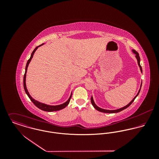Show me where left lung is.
Returning <instances> with one entry per match:
<instances>
[{
  "label": "left lung",
  "mask_w": 159,
  "mask_h": 159,
  "mask_svg": "<svg viewBox=\"0 0 159 159\" xmlns=\"http://www.w3.org/2000/svg\"><path fill=\"white\" fill-rule=\"evenodd\" d=\"M132 52H133L136 55V56H135V57H136V60H137V62H138V66H139V69H140L141 72L142 73V72H143V71H142L141 66H140V57H139V54L136 52L135 50H134V49H132ZM141 86H142V83H141L140 88H139V91L138 92V93H137L136 96H135V97L132 99V100L129 103H128L126 106H125V107H122V108H119V109L113 110H105V109L101 108L98 107L95 104V103L94 102V100H93V97H92V96L91 97V103H92V105H93V107H94V108H95V109H96L97 111H100V112H102V113H119V112H120V111H122V110H124L126 109L127 108H128V107H129V106H130V105L134 102V100L136 98V97L138 95V94H139V92H140Z\"/></svg>",
  "instance_id": "obj_1"
}]
</instances>
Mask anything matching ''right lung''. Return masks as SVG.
I'll use <instances>...</instances> for the list:
<instances>
[{
  "label": "right lung",
  "instance_id": "1",
  "mask_svg": "<svg viewBox=\"0 0 159 159\" xmlns=\"http://www.w3.org/2000/svg\"><path fill=\"white\" fill-rule=\"evenodd\" d=\"M44 43H42V45H40L38 46H37L34 50L33 51V52H32L31 54V56H30V59L27 61V64H26V66H25V73H24V79H23V85H24V91L25 92L26 94L27 95V96L29 97V98L30 99V100L32 102V103L37 107L39 108V109L43 110V111H48V112H52V111H59V110H61L62 109H64V108H66L69 103L70 102V98L71 97V95H72V92H71V94L68 98V100L64 102V103L62 104H60V105H47L45 103H42V102H40L39 101H37V100H35L34 98H33L29 91L27 89V87H26V73H27V68H28V66L30 62V61L32 60V57H33V56L35 53V52L36 51V50L38 49L39 47L43 45Z\"/></svg>",
  "mask_w": 159,
  "mask_h": 159
}]
</instances>
